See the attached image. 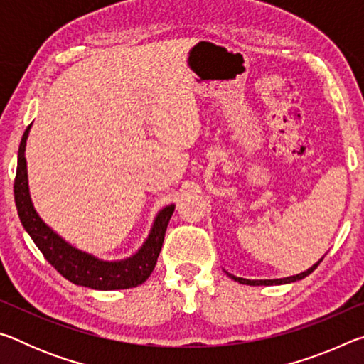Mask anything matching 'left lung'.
Here are the masks:
<instances>
[{"label": "left lung", "mask_w": 364, "mask_h": 364, "mask_svg": "<svg viewBox=\"0 0 364 364\" xmlns=\"http://www.w3.org/2000/svg\"><path fill=\"white\" fill-rule=\"evenodd\" d=\"M323 262V258L321 260H319L318 263H315L313 264L311 268H308L306 271H304V273H300V274H295V276H289V278H281V279H244V278H237V276H234V274H231V273H228V271H225V273L230 276L231 279H234V281H237V282H241V284H247V286H273V284H289V282H295V281H300V279H304V278H306L308 274L310 273H313V271H315L316 268H318V264Z\"/></svg>", "instance_id": "obj_1"}]
</instances>
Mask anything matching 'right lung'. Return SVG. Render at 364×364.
<instances>
[{"label":"right lung","instance_id":"right-lung-1","mask_svg":"<svg viewBox=\"0 0 364 364\" xmlns=\"http://www.w3.org/2000/svg\"><path fill=\"white\" fill-rule=\"evenodd\" d=\"M30 127L32 125H28L27 130L23 132L19 146L14 180V199L22 225L30 234V237L33 239L36 247L65 279L77 286L91 287L96 291H117V289H130L143 284L156 268L165 231H167L168 221L173 215L175 205H167L157 213L143 247L130 258L119 262H104L91 254L75 249L58 236L38 217V213L33 208L32 199H30L26 160V143Z\"/></svg>","mask_w":364,"mask_h":364}]
</instances>
